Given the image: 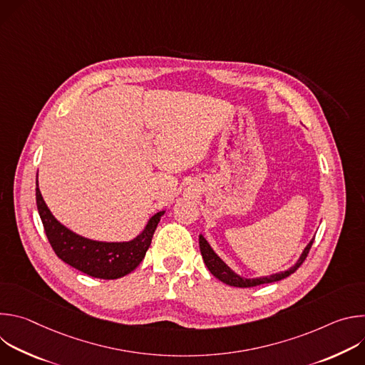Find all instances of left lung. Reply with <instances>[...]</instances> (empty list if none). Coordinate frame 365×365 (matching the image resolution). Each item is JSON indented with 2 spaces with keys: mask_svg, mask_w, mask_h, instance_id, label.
<instances>
[{
  "mask_svg": "<svg viewBox=\"0 0 365 365\" xmlns=\"http://www.w3.org/2000/svg\"><path fill=\"white\" fill-rule=\"evenodd\" d=\"M314 241H315V238L312 240V241L306 245L303 254H302L300 258H299V262H297L292 269H289L287 272H282V273H277V274H272V276H269V277L242 279V277H240L238 274H235V273L222 262V259L214 252V250L211 248L210 244H207V241H206L202 235H199L200 254H202V258H203V262H205L207 270H210L218 280L224 282L225 284L234 286V287H254V286L266 284V283H273V282H279V280H282V279H286L287 276H290L292 273H294V272L302 266V263L306 259V257H307V254H309V250H310L312 244H314Z\"/></svg>",
  "mask_w": 365,
  "mask_h": 365,
  "instance_id": "8db88e82",
  "label": "left lung"
}]
</instances>
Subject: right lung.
Listing matches in <instances>:
<instances>
[{"label":"right lung","instance_id":"1","mask_svg":"<svg viewBox=\"0 0 365 365\" xmlns=\"http://www.w3.org/2000/svg\"><path fill=\"white\" fill-rule=\"evenodd\" d=\"M36 203L46 237L56 255L73 269L96 279H120L143 262L165 211L150 218L144 231L128 242H99L73 234L51 215L36 183Z\"/></svg>","mask_w":365,"mask_h":365}]
</instances>
